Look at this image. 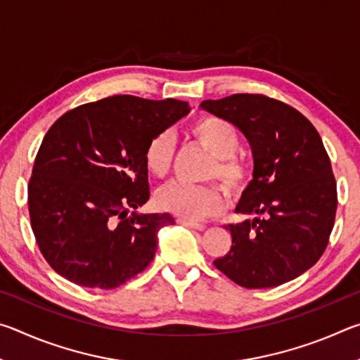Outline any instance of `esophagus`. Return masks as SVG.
<instances>
[{
	"instance_id": "obj_1",
	"label": "esophagus",
	"mask_w": 360,
	"mask_h": 360,
	"mask_svg": "<svg viewBox=\"0 0 360 360\" xmlns=\"http://www.w3.org/2000/svg\"><path fill=\"white\" fill-rule=\"evenodd\" d=\"M176 222L184 225V227H188V229H193V230H198L202 231L206 229L205 224H200V222H193V221H188V219H184V217H178L176 219Z\"/></svg>"
}]
</instances>
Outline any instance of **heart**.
Here are the masks:
<instances>
[{
    "mask_svg": "<svg viewBox=\"0 0 360 360\" xmlns=\"http://www.w3.org/2000/svg\"><path fill=\"white\" fill-rule=\"evenodd\" d=\"M192 136L212 155L208 179H219L230 195L238 197L251 182V165L245 157L236 154L240 133L229 120L205 115L193 122ZM174 139L172 133L162 131L149 139L144 149V167L154 178H165L173 165ZM224 192L217 184L187 186L172 182L155 195V203L162 211L184 219H203L217 214L224 208Z\"/></svg>",
    "mask_w": 360,
    "mask_h": 360,
    "instance_id": "heart-1",
    "label": "heart"
}]
</instances>
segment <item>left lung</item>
Here are the masks:
<instances>
[{"instance_id":"obj_1","label":"left lung","mask_w":360,"mask_h":360,"mask_svg":"<svg viewBox=\"0 0 360 360\" xmlns=\"http://www.w3.org/2000/svg\"><path fill=\"white\" fill-rule=\"evenodd\" d=\"M202 108L245 133L254 179L230 224L231 248L214 266L246 289L275 288L324 254L337 212V182L318 130L302 112L262 94L205 100Z\"/></svg>"}]
</instances>
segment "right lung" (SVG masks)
I'll return each instance as SVG.
<instances>
[{
  "instance_id": "obj_1",
  "label": "right lung",
  "mask_w": 360,
  "mask_h": 360,
  "mask_svg": "<svg viewBox=\"0 0 360 360\" xmlns=\"http://www.w3.org/2000/svg\"><path fill=\"white\" fill-rule=\"evenodd\" d=\"M188 111L187 101L114 95L53 122L34 158L28 211L39 251L60 276L114 289L150 264L157 231L174 219L133 212L150 195L144 149Z\"/></svg>"
}]
</instances>
